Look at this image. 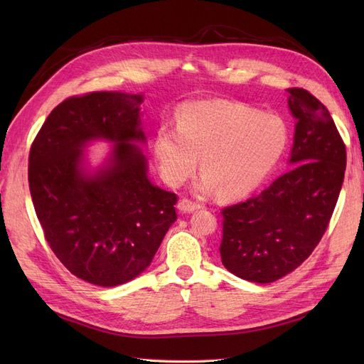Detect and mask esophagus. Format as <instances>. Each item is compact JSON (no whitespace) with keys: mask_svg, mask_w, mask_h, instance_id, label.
Listing matches in <instances>:
<instances>
[{"mask_svg":"<svg viewBox=\"0 0 364 364\" xmlns=\"http://www.w3.org/2000/svg\"><path fill=\"white\" fill-rule=\"evenodd\" d=\"M200 205L196 203V202H191L188 199H182L179 203H178V209L181 213H193L196 211V209H199Z\"/></svg>","mask_w":364,"mask_h":364,"instance_id":"34e87169","label":"esophagus"}]
</instances>
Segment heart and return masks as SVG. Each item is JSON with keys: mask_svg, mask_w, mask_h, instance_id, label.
I'll return each mask as SVG.
<instances>
[{"mask_svg": "<svg viewBox=\"0 0 364 364\" xmlns=\"http://www.w3.org/2000/svg\"><path fill=\"white\" fill-rule=\"evenodd\" d=\"M287 142L289 129L278 115L238 102L199 100L182 107L178 129L156 132L155 155L171 185L188 179L200 156L199 190L238 197L267 178Z\"/></svg>", "mask_w": 364, "mask_h": 364, "instance_id": "heart-1", "label": "heart"}]
</instances>
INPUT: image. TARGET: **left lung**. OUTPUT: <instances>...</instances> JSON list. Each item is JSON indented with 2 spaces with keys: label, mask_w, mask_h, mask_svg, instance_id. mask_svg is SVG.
Returning a JSON list of instances; mask_svg holds the SVG:
<instances>
[{
  "label": "left lung",
  "mask_w": 364,
  "mask_h": 364,
  "mask_svg": "<svg viewBox=\"0 0 364 364\" xmlns=\"http://www.w3.org/2000/svg\"><path fill=\"white\" fill-rule=\"evenodd\" d=\"M296 118L294 167L246 202L222 209L223 266L235 277L269 284L311 255L334 213L346 170V147L328 109L302 87H290Z\"/></svg>",
  "instance_id": "8db88e82"
}]
</instances>
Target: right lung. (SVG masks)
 Wrapping results in <instances>:
<instances>
[{
  "instance_id": "right-lung-1",
  "label": "right lung",
  "mask_w": 364,
  "mask_h": 364,
  "mask_svg": "<svg viewBox=\"0 0 364 364\" xmlns=\"http://www.w3.org/2000/svg\"><path fill=\"white\" fill-rule=\"evenodd\" d=\"M141 94L90 92L56 106L33 141L28 185L43 235L77 278L115 287L136 278L176 222L178 196L147 178V159L135 142ZM94 139L114 142L95 172L82 149Z\"/></svg>"
}]
</instances>
